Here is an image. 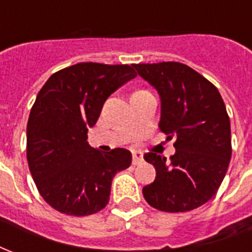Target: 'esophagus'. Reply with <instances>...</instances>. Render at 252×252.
Instances as JSON below:
<instances>
[{
	"mask_svg": "<svg viewBox=\"0 0 252 252\" xmlns=\"http://www.w3.org/2000/svg\"><path fill=\"white\" fill-rule=\"evenodd\" d=\"M144 161V154L139 152H133V165H139Z\"/></svg>",
	"mask_w": 252,
	"mask_h": 252,
	"instance_id": "1",
	"label": "esophagus"
}]
</instances>
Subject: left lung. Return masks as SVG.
Masks as SVG:
<instances>
[{
  "instance_id": "left-lung-1",
  "label": "left lung",
  "mask_w": 252,
  "mask_h": 252,
  "mask_svg": "<svg viewBox=\"0 0 252 252\" xmlns=\"http://www.w3.org/2000/svg\"><path fill=\"white\" fill-rule=\"evenodd\" d=\"M161 100L159 130L174 138L176 153L166 161L156 153L144 158L156 180L142 189L145 200L165 212L192 211L218 192L231 159V125L214 84L177 62L133 64Z\"/></svg>"
}]
</instances>
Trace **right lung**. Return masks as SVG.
<instances>
[{
  "mask_svg": "<svg viewBox=\"0 0 252 252\" xmlns=\"http://www.w3.org/2000/svg\"><path fill=\"white\" fill-rule=\"evenodd\" d=\"M137 76L131 65L78 63L53 73L37 94L27 126V158L43 199L59 212L87 216L103 209L115 173L131 153L88 145L104 102Z\"/></svg>",
  "mask_w": 252,
  "mask_h": 252,
  "instance_id": "1",
  "label": "right lung"
}]
</instances>
